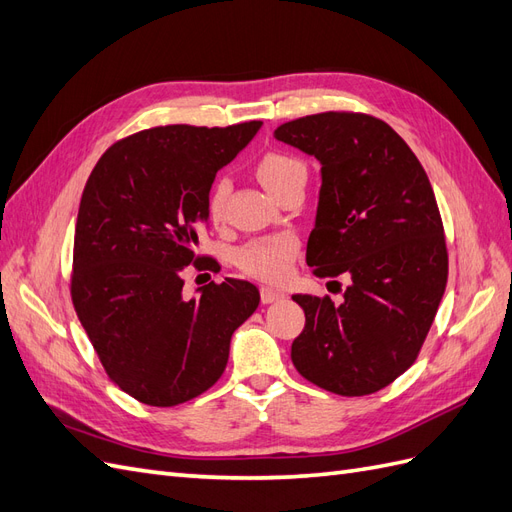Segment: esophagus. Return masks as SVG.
<instances>
[{
    "mask_svg": "<svg viewBox=\"0 0 512 512\" xmlns=\"http://www.w3.org/2000/svg\"><path fill=\"white\" fill-rule=\"evenodd\" d=\"M280 299H284V292L275 290V288H269V286H262L260 288V301L262 303H275V301H280Z\"/></svg>",
    "mask_w": 512,
    "mask_h": 512,
    "instance_id": "esophagus-1",
    "label": "esophagus"
}]
</instances>
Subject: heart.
I'll return each mask as SVG.
<instances>
[{"instance_id": "obj_1", "label": "heart", "mask_w": 512, "mask_h": 512, "mask_svg": "<svg viewBox=\"0 0 512 512\" xmlns=\"http://www.w3.org/2000/svg\"><path fill=\"white\" fill-rule=\"evenodd\" d=\"M256 177L273 194L280 196L292 181L305 179V166L299 158L288 156L282 151H269L256 162ZM228 181H218L209 194V215L218 222L226 207ZM299 241L294 235L282 232V235L260 237L245 243L237 252V265L243 273L256 277L262 282H280L288 275L294 256H297Z\"/></svg>"}]
</instances>
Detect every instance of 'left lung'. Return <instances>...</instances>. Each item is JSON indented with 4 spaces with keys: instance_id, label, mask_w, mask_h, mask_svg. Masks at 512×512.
<instances>
[{
    "instance_id": "obj_1",
    "label": "left lung",
    "mask_w": 512,
    "mask_h": 512,
    "mask_svg": "<svg viewBox=\"0 0 512 512\" xmlns=\"http://www.w3.org/2000/svg\"><path fill=\"white\" fill-rule=\"evenodd\" d=\"M273 134L322 164L307 265L316 277L352 280L342 305L294 294L305 329L292 342V363L335 395L376 393L416 361L446 288L431 183L404 138L374 115L327 111Z\"/></svg>"
}]
</instances>
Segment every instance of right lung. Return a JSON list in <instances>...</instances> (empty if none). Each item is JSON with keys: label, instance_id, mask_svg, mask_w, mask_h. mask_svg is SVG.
Instances as JSON below:
<instances>
[{"label": "right lung", "instance_id": "add662e5", "mask_svg": "<svg viewBox=\"0 0 512 512\" xmlns=\"http://www.w3.org/2000/svg\"><path fill=\"white\" fill-rule=\"evenodd\" d=\"M260 126L136 132L108 147L85 183L72 305L108 378L141 404L170 408L211 389L232 333L260 303L258 288L235 277L183 297L185 267L205 258L196 245L211 183Z\"/></svg>", "mask_w": 512, "mask_h": 512}]
</instances>
